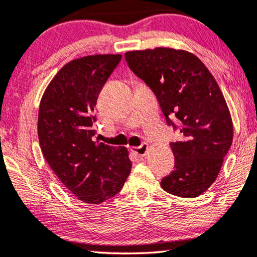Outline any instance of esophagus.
<instances>
[{
  "instance_id": "34e87169",
  "label": "esophagus",
  "mask_w": 257,
  "mask_h": 257,
  "mask_svg": "<svg viewBox=\"0 0 257 257\" xmlns=\"http://www.w3.org/2000/svg\"><path fill=\"white\" fill-rule=\"evenodd\" d=\"M149 146L147 143H142L140 147H133V152H134L136 155L139 156H145L147 153H148Z\"/></svg>"
}]
</instances>
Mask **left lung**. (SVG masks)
I'll return each instance as SVG.
<instances>
[{
  "mask_svg": "<svg viewBox=\"0 0 257 257\" xmlns=\"http://www.w3.org/2000/svg\"><path fill=\"white\" fill-rule=\"evenodd\" d=\"M128 66L156 95L169 125L182 140L170 143L175 170L161 181L167 193L197 197L217 179L232 142L230 111L202 61L187 50L157 47L124 54Z\"/></svg>",
  "mask_w": 257,
  "mask_h": 257,
  "instance_id": "1",
  "label": "left lung"
}]
</instances>
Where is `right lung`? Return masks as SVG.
<instances>
[{"label": "right lung", "mask_w": 257, "mask_h": 257, "mask_svg": "<svg viewBox=\"0 0 257 257\" xmlns=\"http://www.w3.org/2000/svg\"><path fill=\"white\" fill-rule=\"evenodd\" d=\"M121 59L98 54L70 61L40 102L37 133L44 159L67 189L88 204L115 196L132 170L125 147L93 141L98 94Z\"/></svg>", "instance_id": "right-lung-1"}]
</instances>
